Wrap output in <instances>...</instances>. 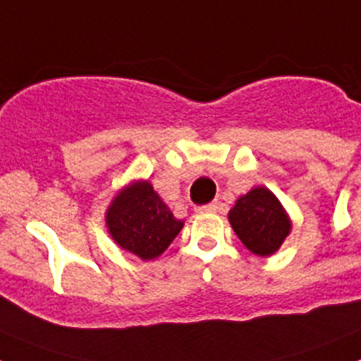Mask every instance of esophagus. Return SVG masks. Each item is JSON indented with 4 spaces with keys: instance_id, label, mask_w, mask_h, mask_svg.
<instances>
[{
    "instance_id": "esophagus-1",
    "label": "esophagus",
    "mask_w": 361,
    "mask_h": 361,
    "mask_svg": "<svg viewBox=\"0 0 361 361\" xmlns=\"http://www.w3.org/2000/svg\"><path fill=\"white\" fill-rule=\"evenodd\" d=\"M219 209V204L212 202V204H204V206H199L197 208V213H215Z\"/></svg>"
}]
</instances>
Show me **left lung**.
Here are the masks:
<instances>
[{
  "mask_svg": "<svg viewBox=\"0 0 361 361\" xmlns=\"http://www.w3.org/2000/svg\"><path fill=\"white\" fill-rule=\"evenodd\" d=\"M229 224L242 244L258 257H269L291 231V220L267 188H253L229 209Z\"/></svg>",
  "mask_w": 361,
  "mask_h": 361,
  "instance_id": "left-lung-1",
  "label": "left lung"
}]
</instances>
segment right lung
<instances>
[{"mask_svg":"<svg viewBox=\"0 0 361 361\" xmlns=\"http://www.w3.org/2000/svg\"><path fill=\"white\" fill-rule=\"evenodd\" d=\"M148 180H135L117 193L106 209V228L116 244L142 260L157 258L183 229Z\"/></svg>","mask_w":361,"mask_h":361,"instance_id":"right-lung-1","label":"right lung"}]
</instances>
